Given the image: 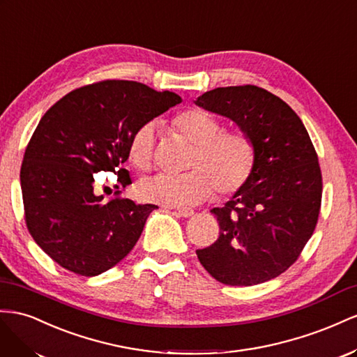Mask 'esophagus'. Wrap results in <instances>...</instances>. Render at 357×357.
<instances>
[{"mask_svg": "<svg viewBox=\"0 0 357 357\" xmlns=\"http://www.w3.org/2000/svg\"><path fill=\"white\" fill-rule=\"evenodd\" d=\"M176 213L182 218H188V217L192 215V213H195V211H192L191 208H178Z\"/></svg>", "mask_w": 357, "mask_h": 357, "instance_id": "1", "label": "esophagus"}]
</instances>
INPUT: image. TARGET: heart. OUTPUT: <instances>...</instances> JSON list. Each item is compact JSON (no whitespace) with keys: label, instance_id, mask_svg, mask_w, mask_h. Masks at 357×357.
<instances>
[{"label":"heart","instance_id":"heart-1","mask_svg":"<svg viewBox=\"0 0 357 357\" xmlns=\"http://www.w3.org/2000/svg\"><path fill=\"white\" fill-rule=\"evenodd\" d=\"M172 126L188 140L191 151L181 175H158L142 179L137 185L140 200L166 206L188 205L205 200L212 190L220 197L231 196L247 184L256 166L257 151L243 131H222L221 122L202 109H185L175 115ZM155 146V124L145 122L128 142V160L137 170L152 166Z\"/></svg>","mask_w":357,"mask_h":357}]
</instances>
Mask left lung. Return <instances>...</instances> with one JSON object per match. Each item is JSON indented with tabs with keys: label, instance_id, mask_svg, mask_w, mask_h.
Segmentation results:
<instances>
[{
	"label": "left lung",
	"instance_id": "left-lung-1",
	"mask_svg": "<svg viewBox=\"0 0 357 357\" xmlns=\"http://www.w3.org/2000/svg\"><path fill=\"white\" fill-rule=\"evenodd\" d=\"M196 105L236 122L257 151L247 184L222 208L211 209L220 238L197 250V257L227 286L269 281L298 260L317 224L323 188L317 152L294 110L263 88H215Z\"/></svg>",
	"mask_w": 357,
	"mask_h": 357
}]
</instances>
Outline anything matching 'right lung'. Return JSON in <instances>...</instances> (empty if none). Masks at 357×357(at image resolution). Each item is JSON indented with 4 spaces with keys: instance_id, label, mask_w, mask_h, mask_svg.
<instances>
[{
    "instance_id": "add662e5",
    "label": "right lung",
    "mask_w": 357,
    "mask_h": 357,
    "mask_svg": "<svg viewBox=\"0 0 357 357\" xmlns=\"http://www.w3.org/2000/svg\"><path fill=\"white\" fill-rule=\"evenodd\" d=\"M179 103L170 91L103 80L71 91L40 119L25 149L20 188L26 227L59 266L96 277L133 250L157 206L105 200L94 190V173L115 172L122 187L131 184L122 169L130 137Z\"/></svg>"
}]
</instances>
